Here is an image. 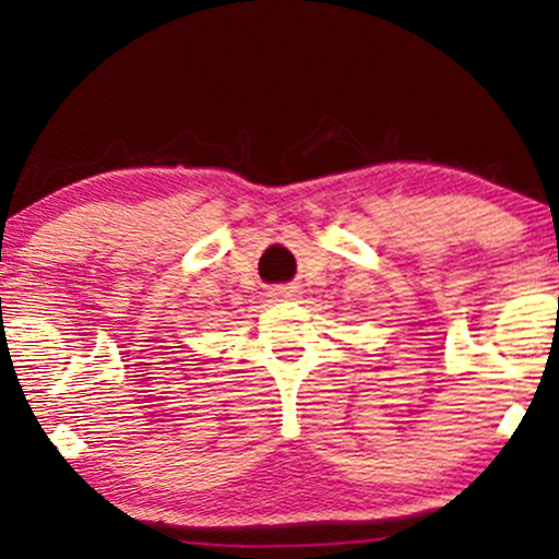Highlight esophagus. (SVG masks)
<instances>
[{
  "label": "esophagus",
  "mask_w": 559,
  "mask_h": 559,
  "mask_svg": "<svg viewBox=\"0 0 559 559\" xmlns=\"http://www.w3.org/2000/svg\"><path fill=\"white\" fill-rule=\"evenodd\" d=\"M271 297L278 299V301L294 299V297H297V288H292V286H275L273 292H271Z\"/></svg>",
  "instance_id": "obj_1"
}]
</instances>
